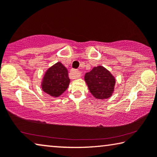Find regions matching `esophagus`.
I'll use <instances>...</instances> for the list:
<instances>
[{
    "label": "esophagus",
    "mask_w": 157,
    "mask_h": 157,
    "mask_svg": "<svg viewBox=\"0 0 157 157\" xmlns=\"http://www.w3.org/2000/svg\"><path fill=\"white\" fill-rule=\"evenodd\" d=\"M70 74H71L73 79H76V78H79V77L81 76V73L80 71H78L77 69H72L71 71V73H70Z\"/></svg>",
    "instance_id": "esophagus-1"
}]
</instances>
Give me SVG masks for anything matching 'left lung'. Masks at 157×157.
Returning a JSON list of instances; mask_svg holds the SVG:
<instances>
[{
    "label": "left lung",
    "instance_id": "left-lung-1",
    "mask_svg": "<svg viewBox=\"0 0 157 157\" xmlns=\"http://www.w3.org/2000/svg\"><path fill=\"white\" fill-rule=\"evenodd\" d=\"M84 79L90 92L96 98L106 99L112 96L116 79L104 66L93 68L85 74Z\"/></svg>",
    "mask_w": 157,
    "mask_h": 157
}]
</instances>
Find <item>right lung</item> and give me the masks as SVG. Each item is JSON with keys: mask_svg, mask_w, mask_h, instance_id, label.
Segmentation results:
<instances>
[{"mask_svg": "<svg viewBox=\"0 0 157 157\" xmlns=\"http://www.w3.org/2000/svg\"><path fill=\"white\" fill-rule=\"evenodd\" d=\"M70 83L68 70L61 62L51 66L45 73L42 90L53 97H59L68 89Z\"/></svg>", "mask_w": 157, "mask_h": 157, "instance_id": "obj_1", "label": "right lung"}]
</instances>
